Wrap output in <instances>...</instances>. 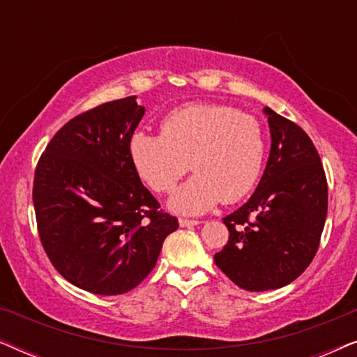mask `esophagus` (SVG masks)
<instances>
[{
	"label": "esophagus",
	"mask_w": 357,
	"mask_h": 357,
	"mask_svg": "<svg viewBox=\"0 0 357 357\" xmlns=\"http://www.w3.org/2000/svg\"><path fill=\"white\" fill-rule=\"evenodd\" d=\"M178 224H180V227H193V226H198V224H202V222L195 221V219L180 218V219H178Z\"/></svg>",
	"instance_id": "1"
}]
</instances>
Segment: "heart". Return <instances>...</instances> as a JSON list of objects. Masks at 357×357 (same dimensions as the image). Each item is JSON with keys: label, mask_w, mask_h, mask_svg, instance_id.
I'll list each match as a JSON object with an SVG mask.
<instances>
[{"label": "heart", "mask_w": 357, "mask_h": 357, "mask_svg": "<svg viewBox=\"0 0 357 357\" xmlns=\"http://www.w3.org/2000/svg\"><path fill=\"white\" fill-rule=\"evenodd\" d=\"M265 153L260 121L218 104L180 107L164 119L162 133L138 130L130 138L131 162L154 192H170L190 160L195 174L169 199L180 214L242 199L260 178Z\"/></svg>", "instance_id": "heart-1"}]
</instances>
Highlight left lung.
Masks as SVG:
<instances>
[{"label":"left lung","mask_w":357,"mask_h":357,"mask_svg":"<svg viewBox=\"0 0 357 357\" xmlns=\"http://www.w3.org/2000/svg\"><path fill=\"white\" fill-rule=\"evenodd\" d=\"M271 148L250 199L222 219L227 245L214 261L232 282L260 292L289 284L314 260L328 209V187L305 131L270 107Z\"/></svg>","instance_id":"1"}]
</instances>
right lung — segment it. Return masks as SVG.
Masks as SVG:
<instances>
[{"label":"right lung","mask_w":357,"mask_h":357,"mask_svg":"<svg viewBox=\"0 0 357 357\" xmlns=\"http://www.w3.org/2000/svg\"><path fill=\"white\" fill-rule=\"evenodd\" d=\"M146 109L136 96L105 102L63 126L33 177L42 245L60 275L99 296L125 294L155 266L177 218L141 183L130 138Z\"/></svg>","instance_id":"add662e5"}]
</instances>
